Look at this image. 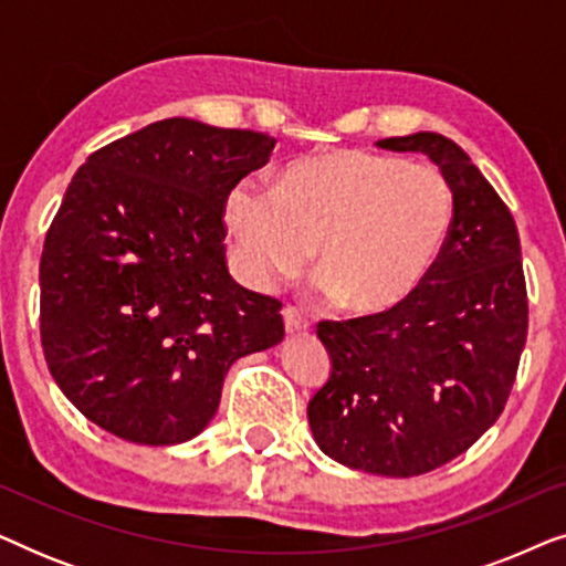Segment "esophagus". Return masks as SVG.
I'll return each mask as SVG.
<instances>
[{
  "label": "esophagus",
  "mask_w": 566,
  "mask_h": 566,
  "mask_svg": "<svg viewBox=\"0 0 566 566\" xmlns=\"http://www.w3.org/2000/svg\"><path fill=\"white\" fill-rule=\"evenodd\" d=\"M283 324L289 335H296V332H306L308 329V319L298 312L296 306H283Z\"/></svg>",
  "instance_id": "esophagus-1"
}]
</instances>
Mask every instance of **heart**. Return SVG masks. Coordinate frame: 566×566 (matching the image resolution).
Masks as SVG:
<instances>
[{
	"label": "heart",
	"instance_id": "obj_1",
	"mask_svg": "<svg viewBox=\"0 0 566 566\" xmlns=\"http://www.w3.org/2000/svg\"><path fill=\"white\" fill-rule=\"evenodd\" d=\"M223 219L254 289L296 277L319 244L322 291L345 312L376 316L405 304L436 268L453 196L438 169L339 149L293 161L275 190L237 182Z\"/></svg>",
	"mask_w": 566,
	"mask_h": 566
}]
</instances>
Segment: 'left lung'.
Segmentation results:
<instances>
[{
    "label": "left lung",
    "instance_id": "1",
    "mask_svg": "<svg viewBox=\"0 0 566 566\" xmlns=\"http://www.w3.org/2000/svg\"><path fill=\"white\" fill-rule=\"evenodd\" d=\"M378 146L436 161L453 192L451 234L405 304L316 324L332 370L306 412L329 459L420 476L497 422L528 335V293L513 213L459 144L420 130Z\"/></svg>",
    "mask_w": 566,
    "mask_h": 566
}]
</instances>
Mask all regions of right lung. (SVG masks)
<instances>
[{"label": "right lung", "mask_w": 566, "mask_h": 566, "mask_svg": "<svg viewBox=\"0 0 566 566\" xmlns=\"http://www.w3.org/2000/svg\"><path fill=\"white\" fill-rule=\"evenodd\" d=\"M275 138L167 118L90 154L41 254L53 381L99 428L144 446L196 438L242 355L283 339L281 301L227 268L223 206Z\"/></svg>", "instance_id": "add662e5"}]
</instances>
